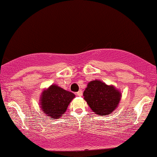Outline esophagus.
I'll return each mask as SVG.
<instances>
[{
    "mask_svg": "<svg viewBox=\"0 0 157 157\" xmlns=\"http://www.w3.org/2000/svg\"><path fill=\"white\" fill-rule=\"evenodd\" d=\"M77 94H78V96H82V91L79 90V92H77Z\"/></svg>",
    "mask_w": 157,
    "mask_h": 157,
    "instance_id": "obj_1",
    "label": "esophagus"
}]
</instances>
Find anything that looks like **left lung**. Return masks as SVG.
<instances>
[{
	"instance_id": "1",
	"label": "left lung",
	"mask_w": 157,
	"mask_h": 157,
	"mask_svg": "<svg viewBox=\"0 0 157 157\" xmlns=\"http://www.w3.org/2000/svg\"><path fill=\"white\" fill-rule=\"evenodd\" d=\"M84 99L97 115L112 113L120 101L121 93L113 86L99 80L90 82L83 93Z\"/></svg>"
}]
</instances>
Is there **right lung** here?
Listing matches in <instances>:
<instances>
[{"instance_id":"obj_1","label":"right lung","mask_w":157,"mask_h":157,"mask_svg":"<svg viewBox=\"0 0 157 157\" xmlns=\"http://www.w3.org/2000/svg\"><path fill=\"white\" fill-rule=\"evenodd\" d=\"M75 97L72 92L65 91L57 85H51L43 92L41 97L42 112L51 119L60 118L66 111L70 103Z\"/></svg>"}]
</instances>
